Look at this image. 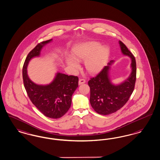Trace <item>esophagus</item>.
<instances>
[{"instance_id": "34e87169", "label": "esophagus", "mask_w": 160, "mask_h": 160, "mask_svg": "<svg viewBox=\"0 0 160 160\" xmlns=\"http://www.w3.org/2000/svg\"><path fill=\"white\" fill-rule=\"evenodd\" d=\"M85 82L86 81H85V80L84 79H79V85L84 83H85Z\"/></svg>"}]
</instances>
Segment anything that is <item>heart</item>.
I'll use <instances>...</instances> for the list:
<instances>
[{
    "mask_svg": "<svg viewBox=\"0 0 160 160\" xmlns=\"http://www.w3.org/2000/svg\"><path fill=\"white\" fill-rule=\"evenodd\" d=\"M100 47L98 42H91L78 48L75 50V58L78 61L86 60L85 66L90 73H96L100 71L104 65L108 56L109 50L106 47ZM68 64L75 69H78L79 65L77 62L69 60Z\"/></svg>",
    "mask_w": 160,
    "mask_h": 160,
    "instance_id": "obj_1",
    "label": "heart"
}]
</instances>
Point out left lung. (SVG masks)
<instances>
[{
    "mask_svg": "<svg viewBox=\"0 0 160 160\" xmlns=\"http://www.w3.org/2000/svg\"><path fill=\"white\" fill-rule=\"evenodd\" d=\"M122 53L132 59V71L124 82L114 85L108 77L110 61L95 77L88 81L90 87V103L95 111L101 115H107L117 112L128 102L132 94L136 79V60L123 42L119 41Z\"/></svg>",
    "mask_w": 160,
    "mask_h": 160,
    "instance_id": "1",
    "label": "left lung"
}]
</instances>
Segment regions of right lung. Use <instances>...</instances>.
I'll return each mask as SVG.
<instances>
[{
    "label": "right lung",
    "mask_w": 160,
    "mask_h": 160,
    "mask_svg": "<svg viewBox=\"0 0 160 160\" xmlns=\"http://www.w3.org/2000/svg\"><path fill=\"white\" fill-rule=\"evenodd\" d=\"M52 39L38 43L27 55L22 68L24 87L32 104L46 117L58 118L65 115L72 103V96L78 87V77L58 73L48 85L32 82L27 75V67L31 58L38 56L42 48Z\"/></svg>",
    "instance_id": "right-lung-1"
}]
</instances>
